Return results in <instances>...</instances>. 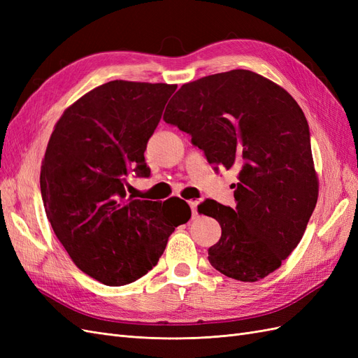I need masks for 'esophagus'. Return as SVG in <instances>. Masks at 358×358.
Here are the masks:
<instances>
[{
    "mask_svg": "<svg viewBox=\"0 0 358 358\" xmlns=\"http://www.w3.org/2000/svg\"><path fill=\"white\" fill-rule=\"evenodd\" d=\"M197 206H199V201L197 200H191L189 201V208L192 210V220H197L199 218V212H197Z\"/></svg>",
    "mask_w": 358,
    "mask_h": 358,
    "instance_id": "1",
    "label": "esophagus"
}]
</instances>
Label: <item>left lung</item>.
Returning <instances> with one entry per match:
<instances>
[{
  "mask_svg": "<svg viewBox=\"0 0 358 358\" xmlns=\"http://www.w3.org/2000/svg\"><path fill=\"white\" fill-rule=\"evenodd\" d=\"M164 121L188 133L216 170L237 171L236 209L215 200L199 206L221 225L210 264L242 282L275 272L318 200L309 125L297 101L263 76L231 70L182 85Z\"/></svg>",
  "mask_w": 358,
  "mask_h": 358,
  "instance_id": "8db88e82",
  "label": "left lung"
}]
</instances>
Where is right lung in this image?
<instances>
[{
    "mask_svg": "<svg viewBox=\"0 0 358 358\" xmlns=\"http://www.w3.org/2000/svg\"><path fill=\"white\" fill-rule=\"evenodd\" d=\"M178 85L112 80L64 110L41 161L48 220L73 263L110 287L131 284L162 255L191 209L127 196L128 175L148 178L149 137Z\"/></svg>",
    "mask_w": 358,
    "mask_h": 358,
    "instance_id": "obj_1",
    "label": "right lung"
}]
</instances>
